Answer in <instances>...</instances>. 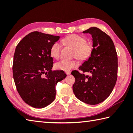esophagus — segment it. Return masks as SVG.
I'll list each match as a JSON object with an SVG mask.
<instances>
[{"label": "esophagus", "mask_w": 133, "mask_h": 133, "mask_svg": "<svg viewBox=\"0 0 133 133\" xmlns=\"http://www.w3.org/2000/svg\"><path fill=\"white\" fill-rule=\"evenodd\" d=\"M66 73L67 75H69L70 74V72H69H69H66Z\"/></svg>", "instance_id": "34e87169"}]
</instances>
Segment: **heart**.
<instances>
[{"instance_id": "obj_1", "label": "heart", "mask_w": 133, "mask_h": 133, "mask_svg": "<svg viewBox=\"0 0 133 133\" xmlns=\"http://www.w3.org/2000/svg\"><path fill=\"white\" fill-rule=\"evenodd\" d=\"M63 43L71 47L75 50L74 56L81 61L86 60L90 57L92 51V46L91 43L86 42V39L83 36L72 34L67 36L63 40ZM62 46L60 43L56 42L51 47L50 52L52 56L58 58L60 56ZM78 66V62L76 61H69L62 59L55 64L56 69L68 71Z\"/></svg>"}]
</instances>
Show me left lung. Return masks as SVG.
<instances>
[{
	"label": "left lung",
	"mask_w": 133,
	"mask_h": 133,
	"mask_svg": "<svg viewBox=\"0 0 133 133\" xmlns=\"http://www.w3.org/2000/svg\"><path fill=\"white\" fill-rule=\"evenodd\" d=\"M83 33L91 35L93 49L91 55L79 69L90 75L72 71L71 74L75 79L72 90L78 99L94 105L105 100L115 85L117 54L111 38L98 28L91 27Z\"/></svg>",
	"instance_id": "8db88e82"
}]
</instances>
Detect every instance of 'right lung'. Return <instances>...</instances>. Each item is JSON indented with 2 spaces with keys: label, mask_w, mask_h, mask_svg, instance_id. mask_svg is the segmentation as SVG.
<instances>
[{
  "label": "right lung",
  "mask_w": 133,
  "mask_h": 133,
  "mask_svg": "<svg viewBox=\"0 0 133 133\" xmlns=\"http://www.w3.org/2000/svg\"><path fill=\"white\" fill-rule=\"evenodd\" d=\"M60 36L38 31L27 35L16 47L12 65L17 91L25 102L43 108L54 101L55 86L66 77L63 71H52L50 49Z\"/></svg>",
  "instance_id": "1"
}]
</instances>
